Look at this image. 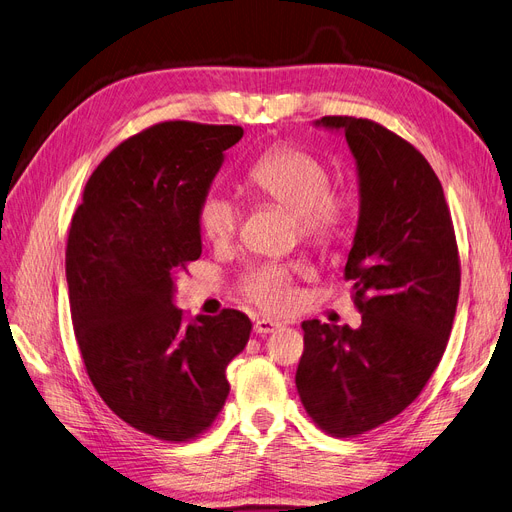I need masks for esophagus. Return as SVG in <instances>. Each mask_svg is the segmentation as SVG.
Segmentation results:
<instances>
[{
    "instance_id": "1",
    "label": "esophagus",
    "mask_w": 512,
    "mask_h": 512,
    "mask_svg": "<svg viewBox=\"0 0 512 512\" xmlns=\"http://www.w3.org/2000/svg\"><path fill=\"white\" fill-rule=\"evenodd\" d=\"M282 325L276 323V320H270V318H259L257 323L253 325V331L259 333V335H268V333H274L278 331Z\"/></svg>"
}]
</instances>
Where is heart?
<instances>
[{"label":"heart","mask_w":512,"mask_h":512,"mask_svg":"<svg viewBox=\"0 0 512 512\" xmlns=\"http://www.w3.org/2000/svg\"><path fill=\"white\" fill-rule=\"evenodd\" d=\"M246 185L261 200L293 215L299 236L331 246L342 240L358 211L350 187L331 185L329 166L310 151L291 143H276L255 160L246 173ZM240 208L217 192L202 196L196 223L204 240L215 246L232 242L240 227ZM301 266L268 263L242 278V293L263 310L282 312L293 304V278Z\"/></svg>","instance_id":"obj_1"}]
</instances>
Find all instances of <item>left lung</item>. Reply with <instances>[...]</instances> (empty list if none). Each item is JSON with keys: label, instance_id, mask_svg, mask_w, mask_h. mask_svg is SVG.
<instances>
[{"label": "left lung", "instance_id": "8db88e82", "mask_svg": "<svg viewBox=\"0 0 512 512\" xmlns=\"http://www.w3.org/2000/svg\"><path fill=\"white\" fill-rule=\"evenodd\" d=\"M346 132L361 217L344 268L363 325L304 320L299 399L331 437L382 426L439 367L460 295V253L443 185L409 141L367 118L325 116Z\"/></svg>", "mask_w": 512, "mask_h": 512}]
</instances>
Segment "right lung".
I'll return each instance as SVG.
<instances>
[{
	"instance_id": "1",
	"label": "right lung",
	"mask_w": 512,
	"mask_h": 512,
	"mask_svg": "<svg viewBox=\"0 0 512 512\" xmlns=\"http://www.w3.org/2000/svg\"><path fill=\"white\" fill-rule=\"evenodd\" d=\"M244 135L232 124L168 120L122 141L94 168L69 227L65 270L75 342L105 405L168 443L213 426L225 367L251 320L225 308L189 320L175 276L202 253L196 208Z\"/></svg>"
}]
</instances>
